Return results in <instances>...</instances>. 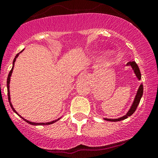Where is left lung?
<instances>
[{
  "instance_id": "obj_1",
  "label": "left lung",
  "mask_w": 158,
  "mask_h": 158,
  "mask_svg": "<svg viewBox=\"0 0 158 158\" xmlns=\"http://www.w3.org/2000/svg\"><path fill=\"white\" fill-rule=\"evenodd\" d=\"M127 65H131V67L133 68L134 72H135V75H136V77H138V79H141V73H140V70L139 69L138 65H137V64L135 63V62H134V61H130V62H127ZM142 95H143V85H142V84H141L139 88L138 91H137V93H136V96H135V99H134V102L133 103V105H132L131 106V108L130 109V111L127 112V114L125 116L122 117V118H118V119H106V120H108V121H120V120H124L126 119V118H128V117L131 116L135 112V110H136L137 107H138L139 104L140 102V100H141V98H142Z\"/></svg>"
}]
</instances>
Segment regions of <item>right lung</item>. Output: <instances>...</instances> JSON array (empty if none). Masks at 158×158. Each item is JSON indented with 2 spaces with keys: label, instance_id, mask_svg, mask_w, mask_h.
<instances>
[{
  "label": "right lung",
  "instance_id": "right-lung-1",
  "mask_svg": "<svg viewBox=\"0 0 158 158\" xmlns=\"http://www.w3.org/2000/svg\"><path fill=\"white\" fill-rule=\"evenodd\" d=\"M21 52H23V50H22ZM19 53H18L17 55L16 56H15V58H14V60H13V68H12V69L10 70V73H9V74H8V77H7V81H6V86H7V95H8V99H9V102H10V107H11V108L12 109H13V111H14V112H16V114H17L19 115V114L16 112V110L14 109V108H13V106H12V104H11V102H10V77H11V74H12V72H13V66H14V62H16V58H17V57L19 56ZM19 116H20V115H19ZM21 117V116H20ZM22 118H23V120H25V121H26L27 123H30V124H31V125H49V124H51V123H55V122H56L57 120H59V119H60V118H59V119H57V120H52V121H51V122H48V123H33V122H31V121H28V120H25V118H23V117H21Z\"/></svg>",
  "mask_w": 158,
  "mask_h": 158
}]
</instances>
